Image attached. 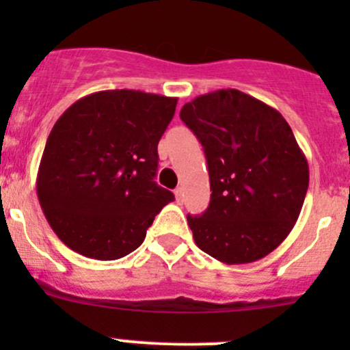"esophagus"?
<instances>
[{
    "label": "esophagus",
    "mask_w": 350,
    "mask_h": 350,
    "mask_svg": "<svg viewBox=\"0 0 350 350\" xmlns=\"http://www.w3.org/2000/svg\"><path fill=\"white\" fill-rule=\"evenodd\" d=\"M174 195H176V200H178V203H183V200H185V191H183V188H176Z\"/></svg>",
    "instance_id": "esophagus-1"
}]
</instances>
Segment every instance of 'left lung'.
Masks as SVG:
<instances>
[{
	"label": "left lung",
	"instance_id": "1",
	"mask_svg": "<svg viewBox=\"0 0 350 350\" xmlns=\"http://www.w3.org/2000/svg\"><path fill=\"white\" fill-rule=\"evenodd\" d=\"M203 146L211 198L188 215L196 245L225 264L273 252L296 224L310 171L291 126L278 109L239 90H218L179 113Z\"/></svg>",
	"mask_w": 350,
	"mask_h": 350
}]
</instances>
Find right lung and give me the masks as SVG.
<instances>
[{
    "label": "right lung",
    "mask_w": 350,
    "mask_h": 350,
    "mask_svg": "<svg viewBox=\"0 0 350 350\" xmlns=\"http://www.w3.org/2000/svg\"><path fill=\"white\" fill-rule=\"evenodd\" d=\"M178 98L133 90L98 91L55 122L37 174V195L57 237L74 252L115 260L144 242L174 200L154 181L157 144Z\"/></svg>",
    "instance_id": "add662e5"
}]
</instances>
